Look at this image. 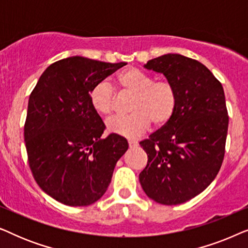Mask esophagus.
<instances>
[{"label": "esophagus", "mask_w": 248, "mask_h": 248, "mask_svg": "<svg viewBox=\"0 0 248 248\" xmlns=\"http://www.w3.org/2000/svg\"><path fill=\"white\" fill-rule=\"evenodd\" d=\"M138 141H134V140H128V145H130V148H137L138 147Z\"/></svg>", "instance_id": "obj_1"}]
</instances>
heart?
<instances>
[{"label": "heart", "mask_w": 248, "mask_h": 248, "mask_svg": "<svg viewBox=\"0 0 248 248\" xmlns=\"http://www.w3.org/2000/svg\"><path fill=\"white\" fill-rule=\"evenodd\" d=\"M117 83L128 93H134L131 110L126 116L116 115L108 118L107 130L124 138H137L150 126L151 122L161 126L174 114L177 98L174 87L167 81H154L138 69H126L117 76ZM91 106L98 114L107 115L114 107V91L105 81L97 83L89 93Z\"/></svg>", "instance_id": "heart-1"}]
</instances>
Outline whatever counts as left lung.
Masks as SVG:
<instances>
[{"label":"left lung","mask_w":248,"mask_h":248,"mask_svg":"<svg viewBox=\"0 0 248 248\" xmlns=\"http://www.w3.org/2000/svg\"><path fill=\"white\" fill-rule=\"evenodd\" d=\"M143 67L167 79L177 103L170 120L140 142L148 164L139 179L154 201L181 204L204 191L221 167L229 121L225 93L208 67L181 54H165Z\"/></svg>","instance_id":"1"}]
</instances>
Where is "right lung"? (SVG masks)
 <instances>
[{
  "label": "right lung",
  "instance_id": "1",
  "mask_svg": "<svg viewBox=\"0 0 248 248\" xmlns=\"http://www.w3.org/2000/svg\"><path fill=\"white\" fill-rule=\"evenodd\" d=\"M126 63L71 56L50 64L28 101L25 142L30 169L46 194L70 206L98 201L110 184L126 139L109 134L91 106L93 88Z\"/></svg>",
  "mask_w": 248,
  "mask_h": 248
}]
</instances>
